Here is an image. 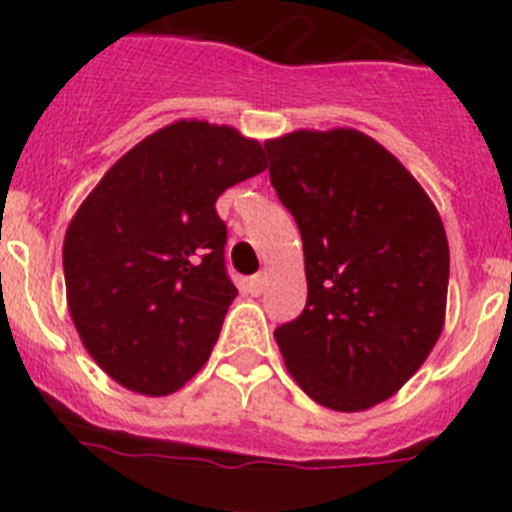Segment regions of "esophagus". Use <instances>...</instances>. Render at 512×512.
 <instances>
[{"instance_id":"esophagus-1","label":"esophagus","mask_w":512,"mask_h":512,"mask_svg":"<svg viewBox=\"0 0 512 512\" xmlns=\"http://www.w3.org/2000/svg\"><path fill=\"white\" fill-rule=\"evenodd\" d=\"M264 287H266V277H264V274H256V277H251L246 282V292L251 297H259L261 292H264Z\"/></svg>"}]
</instances>
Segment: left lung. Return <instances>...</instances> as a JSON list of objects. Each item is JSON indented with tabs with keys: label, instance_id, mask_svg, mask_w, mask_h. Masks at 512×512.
Returning <instances> with one entry per match:
<instances>
[{
	"label": "left lung",
	"instance_id": "1",
	"mask_svg": "<svg viewBox=\"0 0 512 512\" xmlns=\"http://www.w3.org/2000/svg\"><path fill=\"white\" fill-rule=\"evenodd\" d=\"M271 187L305 248L307 305L274 330L305 395L359 413L395 395L436 346L449 241L415 176L351 128L266 140Z\"/></svg>",
	"mask_w": 512,
	"mask_h": 512
}]
</instances>
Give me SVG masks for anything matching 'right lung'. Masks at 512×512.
Returning a JSON list of instances; mask_svg holds the SVG:
<instances>
[{"label":"right lung","mask_w":512,"mask_h":512,"mask_svg":"<svg viewBox=\"0 0 512 512\" xmlns=\"http://www.w3.org/2000/svg\"><path fill=\"white\" fill-rule=\"evenodd\" d=\"M264 169L253 138L179 120L130 148L81 202L63 241L66 300L117 384L171 395L210 359L238 295L215 202Z\"/></svg>","instance_id":"1"}]
</instances>
